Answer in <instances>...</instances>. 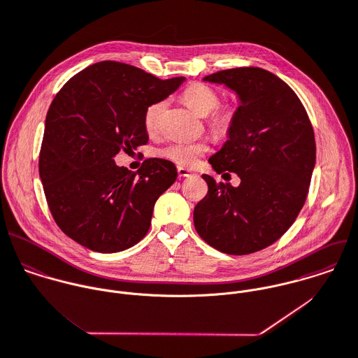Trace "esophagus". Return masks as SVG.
Listing matches in <instances>:
<instances>
[{
    "label": "esophagus",
    "instance_id": "esophagus-1",
    "mask_svg": "<svg viewBox=\"0 0 358 358\" xmlns=\"http://www.w3.org/2000/svg\"><path fill=\"white\" fill-rule=\"evenodd\" d=\"M178 173H179L180 178H187V176L192 175V172L189 169L183 168V166H178Z\"/></svg>",
    "mask_w": 358,
    "mask_h": 358
}]
</instances>
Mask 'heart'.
<instances>
[{
	"mask_svg": "<svg viewBox=\"0 0 358 358\" xmlns=\"http://www.w3.org/2000/svg\"><path fill=\"white\" fill-rule=\"evenodd\" d=\"M182 99L186 106L199 117H208L207 124L215 137L224 138L232 131L238 117V107L236 103H227L220 106L218 93L203 83L190 85L183 92ZM164 110L165 101H155L147 107L143 120L144 127L148 131H154L158 127ZM207 151L208 145L204 141H176L161 148L158 151V155L180 166L193 168L199 162L200 157L204 155Z\"/></svg>",
	"mask_w": 358,
	"mask_h": 358,
	"instance_id": "obj_1",
	"label": "heart"
}]
</instances>
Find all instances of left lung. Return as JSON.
Here are the masks:
<instances>
[{"mask_svg":"<svg viewBox=\"0 0 358 358\" xmlns=\"http://www.w3.org/2000/svg\"><path fill=\"white\" fill-rule=\"evenodd\" d=\"M236 92L240 106L229 140L210 158L222 178L203 175L207 196L194 207V228L211 247L232 255L259 251L280 238L301 211L315 165V137L296 93L261 68L204 78Z\"/></svg>","mask_w":358,"mask_h":358,"instance_id":"8db88e82","label":"left lung"}]
</instances>
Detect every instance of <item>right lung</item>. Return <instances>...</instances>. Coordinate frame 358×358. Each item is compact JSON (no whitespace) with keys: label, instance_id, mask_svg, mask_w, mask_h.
Wrapping results in <instances>:
<instances>
[{"label":"right lung","instance_id":"obj_1","mask_svg":"<svg viewBox=\"0 0 358 358\" xmlns=\"http://www.w3.org/2000/svg\"><path fill=\"white\" fill-rule=\"evenodd\" d=\"M183 80L103 61L58 92L45 118L38 172L52 218L66 236L97 252H118L147 235L154 204L176 180V168L150 158L131 172L114 157L147 144V107Z\"/></svg>","mask_w":358,"mask_h":358}]
</instances>
